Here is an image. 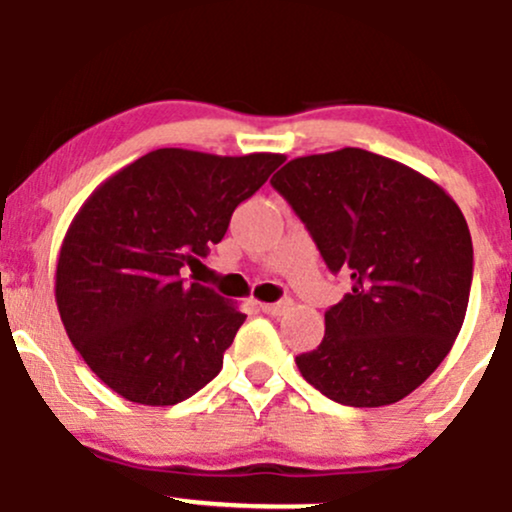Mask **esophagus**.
<instances>
[{"mask_svg": "<svg viewBox=\"0 0 512 512\" xmlns=\"http://www.w3.org/2000/svg\"><path fill=\"white\" fill-rule=\"evenodd\" d=\"M260 308H262V313H267V315H272V317H281V315H286L293 308V301H289V298H286V301H279V303H260Z\"/></svg>", "mask_w": 512, "mask_h": 512, "instance_id": "1", "label": "esophagus"}]
</instances>
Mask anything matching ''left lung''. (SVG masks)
<instances>
[{
	"label": "left lung",
	"mask_w": 512,
	"mask_h": 512,
	"mask_svg": "<svg viewBox=\"0 0 512 512\" xmlns=\"http://www.w3.org/2000/svg\"><path fill=\"white\" fill-rule=\"evenodd\" d=\"M351 293L296 366L325 397L385 407L450 354L472 289V236L448 192L366 149L293 158L272 178Z\"/></svg>",
	"instance_id": "left-lung-1"
}]
</instances>
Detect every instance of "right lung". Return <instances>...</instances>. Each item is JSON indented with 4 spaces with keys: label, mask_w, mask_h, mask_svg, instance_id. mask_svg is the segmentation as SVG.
Returning <instances> with one entry per match:
<instances>
[{
    "label": "right lung",
    "mask_w": 512,
    "mask_h": 512,
    "mask_svg": "<svg viewBox=\"0 0 512 512\" xmlns=\"http://www.w3.org/2000/svg\"><path fill=\"white\" fill-rule=\"evenodd\" d=\"M281 163V154L156 149L81 204L57 257L55 301L76 351L110 390L168 407L219 375L248 315L187 284L182 269L207 257L233 209Z\"/></svg>",
    "instance_id": "obj_1"
}]
</instances>
